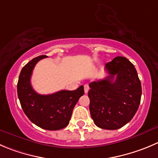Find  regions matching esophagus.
I'll return each mask as SVG.
<instances>
[{"instance_id": "obj_1", "label": "esophagus", "mask_w": 158, "mask_h": 158, "mask_svg": "<svg viewBox=\"0 0 158 158\" xmlns=\"http://www.w3.org/2000/svg\"><path fill=\"white\" fill-rule=\"evenodd\" d=\"M84 88H85V94H87V93L88 92V91H89V87H88V85H85V86H84Z\"/></svg>"}]
</instances>
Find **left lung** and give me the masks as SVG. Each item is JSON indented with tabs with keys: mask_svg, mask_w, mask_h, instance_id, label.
Instances as JSON below:
<instances>
[{
	"mask_svg": "<svg viewBox=\"0 0 158 158\" xmlns=\"http://www.w3.org/2000/svg\"><path fill=\"white\" fill-rule=\"evenodd\" d=\"M109 75L90 83V113L97 127L118 130L133 118L140 103L142 88L133 64L116 56L106 64Z\"/></svg>",
	"mask_w": 158,
	"mask_h": 158,
	"instance_id": "8db88e82",
	"label": "left lung"
}]
</instances>
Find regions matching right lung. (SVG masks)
Segmentation results:
<instances>
[{
    "mask_svg": "<svg viewBox=\"0 0 158 158\" xmlns=\"http://www.w3.org/2000/svg\"><path fill=\"white\" fill-rule=\"evenodd\" d=\"M46 57L45 55L37 56L22 69L17 85L18 96L31 123L44 130H58L68 125L73 108L85 91L81 85L74 91L62 90L47 95L35 92L31 85V73L35 64Z\"/></svg>",
    "mask_w": 158,
    "mask_h": 158,
    "instance_id": "1",
    "label": "right lung"
}]
</instances>
